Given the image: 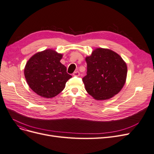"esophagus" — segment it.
<instances>
[{
	"label": "esophagus",
	"instance_id": "34e87169",
	"mask_svg": "<svg viewBox=\"0 0 154 154\" xmlns=\"http://www.w3.org/2000/svg\"><path fill=\"white\" fill-rule=\"evenodd\" d=\"M80 73L79 71H75L73 73V76H79Z\"/></svg>",
	"mask_w": 154,
	"mask_h": 154
}]
</instances>
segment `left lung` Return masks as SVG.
Instances as JSON below:
<instances>
[{"mask_svg": "<svg viewBox=\"0 0 154 154\" xmlns=\"http://www.w3.org/2000/svg\"><path fill=\"white\" fill-rule=\"evenodd\" d=\"M85 61L88 70L82 81L89 94L97 100H106L122 90L126 82L127 66L118 53L96 48Z\"/></svg>", "mask_w": 154, "mask_h": 154, "instance_id": "1", "label": "left lung"}]
</instances>
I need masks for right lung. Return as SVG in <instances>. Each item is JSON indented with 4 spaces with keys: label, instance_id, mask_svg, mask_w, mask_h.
<instances>
[{
    "label": "right lung",
    "instance_id": "add662e5",
    "mask_svg": "<svg viewBox=\"0 0 154 154\" xmlns=\"http://www.w3.org/2000/svg\"><path fill=\"white\" fill-rule=\"evenodd\" d=\"M62 54L48 49L35 54L26 63L24 76L29 88L39 96L51 98L65 88L72 77L60 62Z\"/></svg>",
    "mask_w": 154,
    "mask_h": 154
}]
</instances>
